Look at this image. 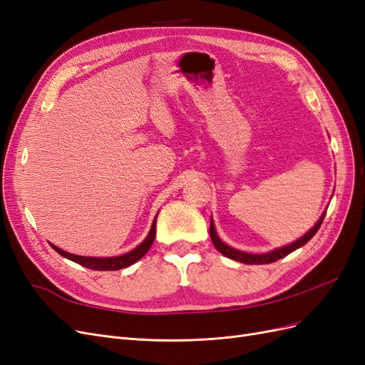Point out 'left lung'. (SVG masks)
Returning a JSON list of instances; mask_svg holds the SVG:
<instances>
[{"label":"left lung","instance_id":"1","mask_svg":"<svg viewBox=\"0 0 365 365\" xmlns=\"http://www.w3.org/2000/svg\"><path fill=\"white\" fill-rule=\"evenodd\" d=\"M324 216H326V212L322 215V217L318 219V222L314 225V228L309 230L303 237L295 240L294 244L286 245V247L279 248V250H274V251L267 252V254H250V252H244V251H237V250H235V248H230L228 245H225L224 242L217 237L215 225H213V220H212V222H210V237H212V242H213L215 248H216L219 252H222L224 256L228 257V259H233V260H236V262H242V263H247V264H264V263H272V262H275V260L283 259L284 256H288V254H291V252L295 251L297 248H300V247H303L304 244H307V242L315 236L318 228L322 227Z\"/></svg>","mask_w":365,"mask_h":365}]
</instances>
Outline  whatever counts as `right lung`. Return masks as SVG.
<instances>
[{"mask_svg":"<svg viewBox=\"0 0 365 365\" xmlns=\"http://www.w3.org/2000/svg\"><path fill=\"white\" fill-rule=\"evenodd\" d=\"M155 233H157V217L153 219V224H152V228L149 231L148 237L143 240L135 250H132V251L123 254V256H118V257H83V256H76V254H71L67 251H62L61 248L54 247V245H51V248L54 251H58L61 256L67 257L76 263H79L85 268H90L94 271H117V269L129 267V264L135 263L137 260H140L143 256H145V254L150 250L153 240H155Z\"/></svg>","mask_w":365,"mask_h":365,"instance_id":"obj_1","label":"right lung"}]
</instances>
